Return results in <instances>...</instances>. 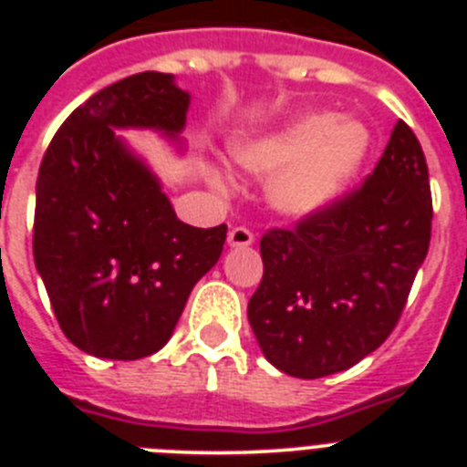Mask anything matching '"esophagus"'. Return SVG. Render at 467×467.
I'll list each match as a JSON object with an SVG mask.
<instances>
[{
	"mask_svg": "<svg viewBox=\"0 0 467 467\" xmlns=\"http://www.w3.org/2000/svg\"><path fill=\"white\" fill-rule=\"evenodd\" d=\"M226 243H229V247H250L254 243V236H253V231H250V229L236 226V229L229 231Z\"/></svg>",
	"mask_w": 467,
	"mask_h": 467,
	"instance_id": "34e87169",
	"label": "esophagus"
}]
</instances>
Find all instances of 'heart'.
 <instances>
[{
    "label": "heart",
    "instance_id": "heart-1",
    "mask_svg": "<svg viewBox=\"0 0 467 467\" xmlns=\"http://www.w3.org/2000/svg\"><path fill=\"white\" fill-rule=\"evenodd\" d=\"M229 151L245 172L269 177L264 198L278 217L311 220L332 208L360 175L372 133L358 119L313 109L266 133L234 140ZM213 182L224 184V177L213 172Z\"/></svg>",
    "mask_w": 467,
    "mask_h": 467
}]
</instances>
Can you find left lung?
I'll list each match as a JSON object with an SVG mask.
<instances>
[{
  "instance_id": "1",
  "label": "left lung",
  "mask_w": 467,
  "mask_h": 467,
  "mask_svg": "<svg viewBox=\"0 0 467 467\" xmlns=\"http://www.w3.org/2000/svg\"><path fill=\"white\" fill-rule=\"evenodd\" d=\"M431 222L426 156L398 121L362 189L259 243L264 275L247 320L264 358L290 377L320 379L377 350L426 259Z\"/></svg>"
}]
</instances>
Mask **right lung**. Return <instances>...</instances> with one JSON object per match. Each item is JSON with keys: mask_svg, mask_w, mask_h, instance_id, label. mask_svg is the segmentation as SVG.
Segmentation results:
<instances>
[{"mask_svg": "<svg viewBox=\"0 0 467 467\" xmlns=\"http://www.w3.org/2000/svg\"><path fill=\"white\" fill-rule=\"evenodd\" d=\"M192 95L172 74L140 72L69 114L36 177L35 264L60 329L107 360L168 344L193 285L213 269L226 224L177 220L147 161L119 130H154L184 154Z\"/></svg>", "mask_w": 467, "mask_h": 467, "instance_id": "right-lung-1", "label": "right lung"}]
</instances>
